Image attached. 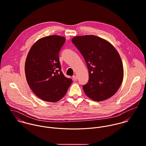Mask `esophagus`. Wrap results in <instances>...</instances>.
<instances>
[{"label": "esophagus", "mask_w": 146, "mask_h": 146, "mask_svg": "<svg viewBox=\"0 0 146 146\" xmlns=\"http://www.w3.org/2000/svg\"><path fill=\"white\" fill-rule=\"evenodd\" d=\"M73 80L76 81L77 80V77L76 76H73Z\"/></svg>", "instance_id": "esophagus-1"}]
</instances>
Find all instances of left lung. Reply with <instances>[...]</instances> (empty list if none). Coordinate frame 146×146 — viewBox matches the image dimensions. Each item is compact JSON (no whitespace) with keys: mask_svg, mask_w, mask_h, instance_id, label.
Listing matches in <instances>:
<instances>
[{"mask_svg":"<svg viewBox=\"0 0 146 146\" xmlns=\"http://www.w3.org/2000/svg\"><path fill=\"white\" fill-rule=\"evenodd\" d=\"M72 43L82 55L88 70L85 94L96 102L108 99L120 87L123 77L121 58L114 46L93 35L76 36Z\"/></svg>","mask_w":146,"mask_h":146,"instance_id":"obj_1","label":"left lung"}]
</instances>
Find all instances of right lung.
I'll list each match as a JSON object with an SVG mask.
<instances>
[{"label": "right lung", "instance_id": "add662e5", "mask_svg": "<svg viewBox=\"0 0 146 146\" xmlns=\"http://www.w3.org/2000/svg\"><path fill=\"white\" fill-rule=\"evenodd\" d=\"M65 42L64 36L52 35L38 40L27 57L25 72L27 82L40 99L56 102L66 93L72 80L61 72L59 51Z\"/></svg>", "mask_w": 146, "mask_h": 146}]
</instances>
